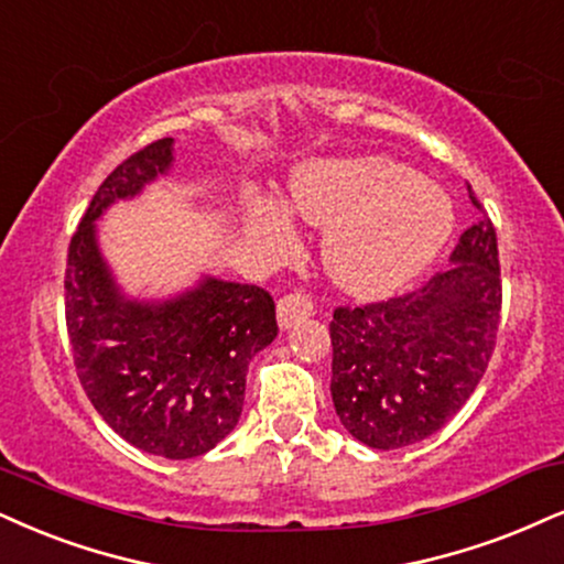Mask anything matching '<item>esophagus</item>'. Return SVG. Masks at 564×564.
<instances>
[{
    "label": "esophagus",
    "mask_w": 564,
    "mask_h": 564,
    "mask_svg": "<svg viewBox=\"0 0 564 564\" xmlns=\"http://www.w3.org/2000/svg\"><path fill=\"white\" fill-rule=\"evenodd\" d=\"M308 316H314V303H311L308 295L288 293L276 303V322H280L282 329H290V326H295Z\"/></svg>",
    "instance_id": "1"
}]
</instances>
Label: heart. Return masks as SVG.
Instances as JSON below:
<instances>
[{"instance_id": "b5f03b06", "label": "heart", "mask_w": 564, "mask_h": 564, "mask_svg": "<svg viewBox=\"0 0 564 564\" xmlns=\"http://www.w3.org/2000/svg\"><path fill=\"white\" fill-rule=\"evenodd\" d=\"M290 206L326 229L332 280L356 295H387L421 274L452 232V206L436 187L389 159L318 162L290 185ZM246 225L274 248L293 246V221L276 198L250 196Z\"/></svg>"}]
</instances>
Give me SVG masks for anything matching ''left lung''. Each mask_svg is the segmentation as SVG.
<instances>
[{
	"instance_id": "1",
	"label": "left lung",
	"mask_w": 564,
	"mask_h": 564,
	"mask_svg": "<svg viewBox=\"0 0 564 564\" xmlns=\"http://www.w3.org/2000/svg\"><path fill=\"white\" fill-rule=\"evenodd\" d=\"M481 217L452 250V267L410 293L339 305L332 337V400L343 426L373 449L436 434L484 379L502 322L497 229Z\"/></svg>"
}]
</instances>
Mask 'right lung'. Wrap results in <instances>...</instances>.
Here are the masks:
<instances>
[{
  "mask_svg": "<svg viewBox=\"0 0 564 564\" xmlns=\"http://www.w3.org/2000/svg\"><path fill=\"white\" fill-rule=\"evenodd\" d=\"M170 164L172 138H159L94 193L67 248L65 322L75 371L101 419L138 449L187 460L238 426L250 358L280 326L274 297L259 284L204 280L166 303L117 293L94 221Z\"/></svg>",
  "mask_w": 564,
  "mask_h": 564,
  "instance_id": "right-lung-1",
  "label": "right lung"
}]
</instances>
